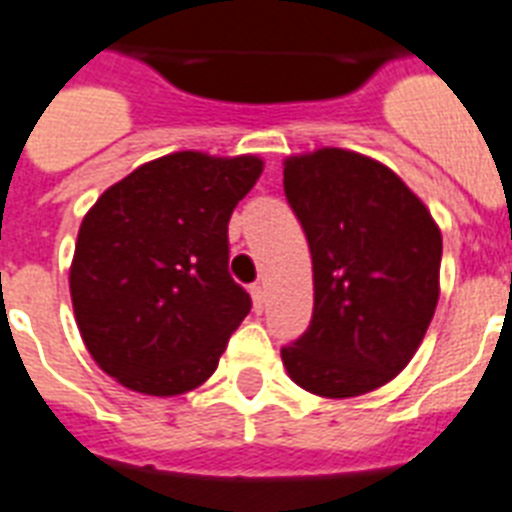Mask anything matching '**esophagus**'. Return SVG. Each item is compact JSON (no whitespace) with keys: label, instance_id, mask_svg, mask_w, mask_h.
<instances>
[{"label":"esophagus","instance_id":"34e87169","mask_svg":"<svg viewBox=\"0 0 512 512\" xmlns=\"http://www.w3.org/2000/svg\"><path fill=\"white\" fill-rule=\"evenodd\" d=\"M249 295H252V305H255V313H263V308H265V289L260 287V284H255V287L249 289Z\"/></svg>","mask_w":512,"mask_h":512}]
</instances>
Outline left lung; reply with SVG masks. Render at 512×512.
Instances as JSON below:
<instances>
[{
  "mask_svg": "<svg viewBox=\"0 0 512 512\" xmlns=\"http://www.w3.org/2000/svg\"><path fill=\"white\" fill-rule=\"evenodd\" d=\"M284 193L311 247L313 319L281 361L316 396L380 388L412 361L436 313V220L396 172L342 148L289 156Z\"/></svg>",
  "mask_w": 512,
  "mask_h": 512,
  "instance_id": "8db88e82",
  "label": "left lung"
}]
</instances>
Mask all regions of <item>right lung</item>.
I'll use <instances>...</instances> for the list:
<instances>
[{"label":"right lung","mask_w":512,"mask_h":512,"mask_svg":"<svg viewBox=\"0 0 512 512\" xmlns=\"http://www.w3.org/2000/svg\"><path fill=\"white\" fill-rule=\"evenodd\" d=\"M260 172L257 156L177 151L84 215L68 276L76 327L124 388L180 396L217 369L252 308L228 273V220Z\"/></svg>","instance_id":"add662e5"}]
</instances>
